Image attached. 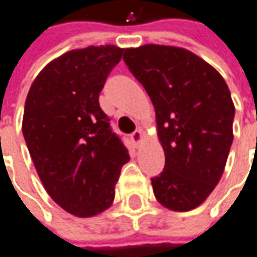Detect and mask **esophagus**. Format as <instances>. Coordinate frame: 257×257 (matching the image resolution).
Listing matches in <instances>:
<instances>
[{
    "label": "esophagus",
    "instance_id": "1",
    "mask_svg": "<svg viewBox=\"0 0 257 257\" xmlns=\"http://www.w3.org/2000/svg\"><path fill=\"white\" fill-rule=\"evenodd\" d=\"M144 138V132L141 129H137V131H134L132 134H131V140H132V143L135 144V145H140L141 141H143Z\"/></svg>",
    "mask_w": 257,
    "mask_h": 257
}]
</instances>
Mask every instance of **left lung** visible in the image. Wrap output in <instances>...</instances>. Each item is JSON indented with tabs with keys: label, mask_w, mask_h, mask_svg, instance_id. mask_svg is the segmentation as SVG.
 I'll list each match as a JSON object with an SVG mask.
<instances>
[{
	"label": "left lung",
	"mask_w": 257,
	"mask_h": 257,
	"mask_svg": "<svg viewBox=\"0 0 257 257\" xmlns=\"http://www.w3.org/2000/svg\"><path fill=\"white\" fill-rule=\"evenodd\" d=\"M123 61L151 98L166 164L151 179L160 204L185 212L219 182L233 144L228 85L208 62L182 48L144 45Z\"/></svg>",
	"instance_id": "1"
}]
</instances>
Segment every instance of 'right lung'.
Wrapping results in <instances>:
<instances>
[{
  "instance_id": "add662e5",
  "label": "right lung",
  "mask_w": 257,
  "mask_h": 257,
  "mask_svg": "<svg viewBox=\"0 0 257 257\" xmlns=\"http://www.w3.org/2000/svg\"><path fill=\"white\" fill-rule=\"evenodd\" d=\"M122 52L106 45L64 53L40 71L26 98L23 135L36 172L53 201L77 217L112 205L129 161L98 103Z\"/></svg>"
}]
</instances>
